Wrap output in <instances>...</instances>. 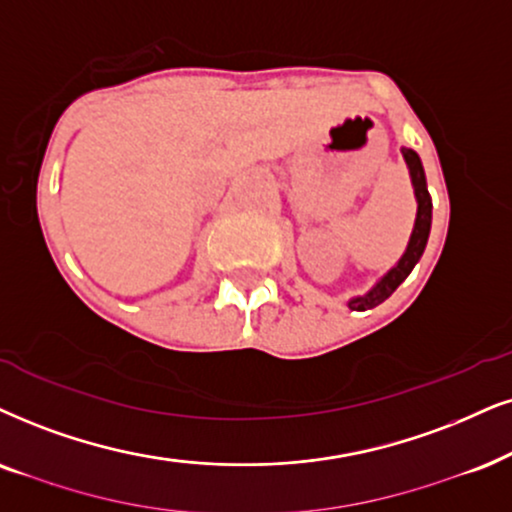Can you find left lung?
<instances>
[{
	"label": "left lung",
	"instance_id": "left-lung-1",
	"mask_svg": "<svg viewBox=\"0 0 512 512\" xmlns=\"http://www.w3.org/2000/svg\"><path fill=\"white\" fill-rule=\"evenodd\" d=\"M401 155H404L406 167H409L411 174V184H413V193H416V222H413V231L409 238V245H406L404 255L399 257V262L387 271V274L380 278L375 286L368 290L364 295L349 297L347 307L352 312H366V309L378 307L380 302H385L394 290H397L401 283L406 281V276L411 274L413 267H416L420 257H423L425 245H428V236H430V224H432V198L428 193V181H425V170L423 163H420L418 153L413 148H401Z\"/></svg>",
	"mask_w": 512,
	"mask_h": 512
}]
</instances>
